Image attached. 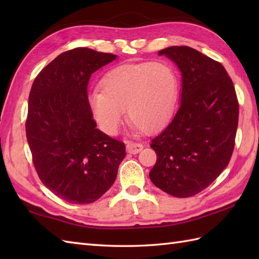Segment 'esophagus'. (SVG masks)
<instances>
[{
	"label": "esophagus",
	"instance_id": "34e87169",
	"mask_svg": "<svg viewBox=\"0 0 259 259\" xmlns=\"http://www.w3.org/2000/svg\"><path fill=\"white\" fill-rule=\"evenodd\" d=\"M142 146L139 142H134V141H128L126 142V151L129 153H133V155H136V153H138L142 150Z\"/></svg>",
	"mask_w": 259,
	"mask_h": 259
}]
</instances>
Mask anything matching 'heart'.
<instances>
[{
	"label": "heart",
	"mask_w": 259,
	"mask_h": 259,
	"mask_svg": "<svg viewBox=\"0 0 259 259\" xmlns=\"http://www.w3.org/2000/svg\"><path fill=\"white\" fill-rule=\"evenodd\" d=\"M100 85L89 102L108 135L118 133L125 108L134 128L156 130L171 114L178 96L177 75L164 62L119 65L103 76Z\"/></svg>",
	"instance_id": "1"
}]
</instances>
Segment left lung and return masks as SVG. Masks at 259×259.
<instances>
[{
  "mask_svg": "<svg viewBox=\"0 0 259 259\" xmlns=\"http://www.w3.org/2000/svg\"><path fill=\"white\" fill-rule=\"evenodd\" d=\"M158 53L178 65L183 91L175 117L151 140L157 161L149 177L167 194L187 198L206 189L229 163L239 104L222 63L185 46Z\"/></svg>",
  "mask_w": 259,
  "mask_h": 259,
  "instance_id": "obj_1",
  "label": "left lung"
}]
</instances>
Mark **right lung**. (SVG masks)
<instances>
[{"instance_id":"1","label":"right lung","mask_w":259,"mask_h":259,"mask_svg":"<svg viewBox=\"0 0 259 259\" xmlns=\"http://www.w3.org/2000/svg\"><path fill=\"white\" fill-rule=\"evenodd\" d=\"M115 58L72 49L49 63L31 88L25 133L33 164L42 184L70 203L98 200L125 156L122 141L97 129L87 92L91 74Z\"/></svg>"}]
</instances>
